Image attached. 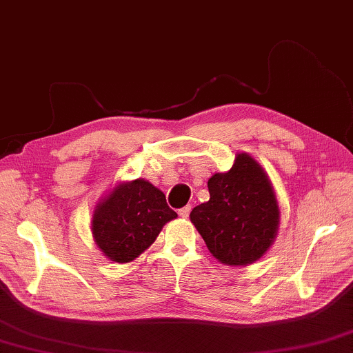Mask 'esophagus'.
<instances>
[{
  "instance_id": "obj_1",
  "label": "esophagus",
  "mask_w": 353,
  "mask_h": 353,
  "mask_svg": "<svg viewBox=\"0 0 353 353\" xmlns=\"http://www.w3.org/2000/svg\"><path fill=\"white\" fill-rule=\"evenodd\" d=\"M190 214V206H184L181 209H178V215H180L181 219H188Z\"/></svg>"
}]
</instances>
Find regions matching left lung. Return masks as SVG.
<instances>
[{"mask_svg": "<svg viewBox=\"0 0 353 353\" xmlns=\"http://www.w3.org/2000/svg\"><path fill=\"white\" fill-rule=\"evenodd\" d=\"M209 200L195 206L190 221L221 263L248 265L270 248L277 234L279 208L265 172L240 153L230 172L208 181Z\"/></svg>", "mask_w": 353, "mask_h": 353, "instance_id": "8db88e82", "label": "left lung"}]
</instances>
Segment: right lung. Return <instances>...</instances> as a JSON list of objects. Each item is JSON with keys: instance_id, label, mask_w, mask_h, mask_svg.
I'll use <instances>...</instances> for the list:
<instances>
[{"instance_id": "1", "label": "right lung", "mask_w": 353, "mask_h": 353, "mask_svg": "<svg viewBox=\"0 0 353 353\" xmlns=\"http://www.w3.org/2000/svg\"><path fill=\"white\" fill-rule=\"evenodd\" d=\"M176 212L165 195L148 181L134 180L114 188L97 206L91 230L99 248L113 262H132L158 237Z\"/></svg>"}]
</instances>
